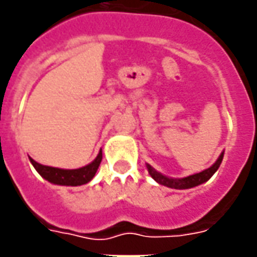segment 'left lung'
I'll list each match as a JSON object with an SVG mask.
<instances>
[{
	"instance_id": "obj_1",
	"label": "left lung",
	"mask_w": 257,
	"mask_h": 257,
	"mask_svg": "<svg viewBox=\"0 0 257 257\" xmlns=\"http://www.w3.org/2000/svg\"><path fill=\"white\" fill-rule=\"evenodd\" d=\"M222 158H223V153H221V156L218 157V160L213 163L209 168H206L204 171L197 174H192V175H188V177H184V178H173V177H167V175H163L161 173H158L156 168H153L150 164L147 165V170H149V174L151 175V178L154 181H157L158 184L164 185V187H168V188L174 189H188L194 188V187H198L201 184H204L206 181L209 180L212 177L213 174L218 171L219 165L222 163Z\"/></svg>"
}]
</instances>
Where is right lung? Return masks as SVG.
Returning a JSON list of instances; mask_svg holds the SVG:
<instances>
[{
    "mask_svg": "<svg viewBox=\"0 0 257 257\" xmlns=\"http://www.w3.org/2000/svg\"><path fill=\"white\" fill-rule=\"evenodd\" d=\"M29 161H31V164L34 165V168L38 171V174L46 181H49L51 184L66 185V187H77V185H83V184H87L89 181H92L101 163V151H99L97 157L93 160L90 164L80 167V168H75V170H65V168L42 165L36 163L35 160H32L31 157H29Z\"/></svg>",
    "mask_w": 257,
    "mask_h": 257,
    "instance_id": "add662e5",
    "label": "right lung"
}]
</instances>
